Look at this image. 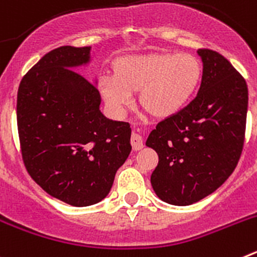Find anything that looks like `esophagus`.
<instances>
[{"mask_svg": "<svg viewBox=\"0 0 257 257\" xmlns=\"http://www.w3.org/2000/svg\"><path fill=\"white\" fill-rule=\"evenodd\" d=\"M131 145H133L134 151H140V149L144 147L143 138L139 135V134L133 133V135H131Z\"/></svg>", "mask_w": 257, "mask_h": 257, "instance_id": "1", "label": "esophagus"}]
</instances>
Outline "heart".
I'll list each match as a JSON object with an SVG mask.
<instances>
[{
    "label": "heart",
    "instance_id": "heart-1",
    "mask_svg": "<svg viewBox=\"0 0 257 257\" xmlns=\"http://www.w3.org/2000/svg\"><path fill=\"white\" fill-rule=\"evenodd\" d=\"M201 78V63L187 52L130 55L118 61L117 73L101 77L100 92L113 112L123 114L133 91L142 88L143 105L158 117H170L189 103Z\"/></svg>",
    "mask_w": 257,
    "mask_h": 257
}]
</instances>
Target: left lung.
<instances>
[{
    "label": "left lung",
    "instance_id": "obj_1",
    "mask_svg": "<svg viewBox=\"0 0 257 257\" xmlns=\"http://www.w3.org/2000/svg\"><path fill=\"white\" fill-rule=\"evenodd\" d=\"M197 54L203 72L196 99L161 121L145 143L160 158L151 176L153 190L174 206L193 205L221 187L243 149L246 81L219 52Z\"/></svg>",
    "mask_w": 257,
    "mask_h": 257
}]
</instances>
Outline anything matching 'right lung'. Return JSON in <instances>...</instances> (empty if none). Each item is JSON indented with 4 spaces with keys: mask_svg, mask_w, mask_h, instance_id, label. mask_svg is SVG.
I'll use <instances>...</instances> for the list:
<instances>
[{
    "mask_svg": "<svg viewBox=\"0 0 257 257\" xmlns=\"http://www.w3.org/2000/svg\"><path fill=\"white\" fill-rule=\"evenodd\" d=\"M91 61V46L47 52L18 90L17 119L24 165L50 196L85 207L108 196L131 152L127 122L100 110L94 83L73 69Z\"/></svg>",
    "mask_w": 257,
    "mask_h": 257,
    "instance_id": "obj_1",
    "label": "right lung"
}]
</instances>
